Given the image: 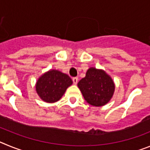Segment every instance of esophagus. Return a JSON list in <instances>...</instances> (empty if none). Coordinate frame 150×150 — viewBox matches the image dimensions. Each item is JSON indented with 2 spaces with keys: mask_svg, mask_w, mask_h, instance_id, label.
<instances>
[{
  "mask_svg": "<svg viewBox=\"0 0 150 150\" xmlns=\"http://www.w3.org/2000/svg\"><path fill=\"white\" fill-rule=\"evenodd\" d=\"M73 83L74 85H76L78 83V78L77 77H74L73 78Z\"/></svg>",
  "mask_w": 150,
  "mask_h": 150,
  "instance_id": "esophagus-1",
  "label": "esophagus"
}]
</instances>
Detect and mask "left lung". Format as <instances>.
I'll return each mask as SVG.
<instances>
[{
    "label": "left lung",
    "instance_id": "obj_1",
    "mask_svg": "<svg viewBox=\"0 0 150 150\" xmlns=\"http://www.w3.org/2000/svg\"><path fill=\"white\" fill-rule=\"evenodd\" d=\"M85 100L95 107L105 105L112 98L115 89L112 79L104 71L91 67L86 76L77 84Z\"/></svg>",
    "mask_w": 150,
    "mask_h": 150
}]
</instances>
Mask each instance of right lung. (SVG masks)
<instances>
[{
	"label": "right lung",
	"mask_w": 150,
	"mask_h": 150,
	"mask_svg": "<svg viewBox=\"0 0 150 150\" xmlns=\"http://www.w3.org/2000/svg\"><path fill=\"white\" fill-rule=\"evenodd\" d=\"M73 82L65 74L51 70L39 78L36 84V91L43 100L54 103L59 100Z\"/></svg>",
	"instance_id": "1"
}]
</instances>
